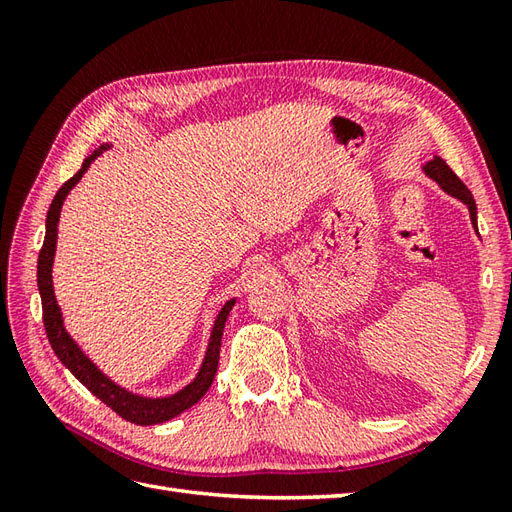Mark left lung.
<instances>
[{"label":"left lung","mask_w":512,"mask_h":512,"mask_svg":"<svg viewBox=\"0 0 512 512\" xmlns=\"http://www.w3.org/2000/svg\"><path fill=\"white\" fill-rule=\"evenodd\" d=\"M422 171L427 173L431 180H436L444 193L453 195V198H458L460 202H464L466 206H469L471 222L473 224L477 222V206H475V200H473V193L466 189V184L458 176H455L447 162H444L440 156H433V160H429L427 165L422 167ZM475 228H477V224H475Z\"/></svg>","instance_id":"8db88e82"}]
</instances>
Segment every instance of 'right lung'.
I'll use <instances>...</instances> for the list:
<instances>
[{"instance_id":"add662e5","label":"right lung","mask_w":512,"mask_h":512,"mask_svg":"<svg viewBox=\"0 0 512 512\" xmlns=\"http://www.w3.org/2000/svg\"><path fill=\"white\" fill-rule=\"evenodd\" d=\"M107 147L110 145L99 147L92 156L85 158L81 169L63 184V187L57 191V195H54V200L48 209V217H46V239H43L39 262H37V286H39V295H41L43 325H46L48 341L52 345L54 354L59 356V361L70 369L79 383L88 387L96 398L103 400L107 407L118 413V416L129 420V422H134V424H143V427H147V424H160V422L176 418L178 413L193 407L195 402H198L206 394V391H209L213 378H215V372H217V363H220V345H222L224 323L228 319V312H231V308L235 306V299L226 301L220 314H217L215 325L211 330L209 347H206V356H204L198 376H195L187 387L180 389L178 394H173V396H167V398L136 396V394H132V391L118 387L114 380L107 378L101 369L83 354L81 347L74 343L72 336L63 328L61 308H59L57 299H54V288H52V262H54V250H57V224H59L63 200L68 198V193L76 187V182L83 178V173L88 171V167L103 154Z\"/></svg>"}]
</instances>
